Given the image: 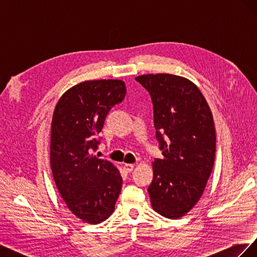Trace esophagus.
I'll list each match as a JSON object with an SVG mask.
<instances>
[{"mask_svg":"<svg viewBox=\"0 0 257 257\" xmlns=\"http://www.w3.org/2000/svg\"><path fill=\"white\" fill-rule=\"evenodd\" d=\"M134 164H124V166H123V169L125 170L126 173H131V172H133V169H134Z\"/></svg>","mask_w":257,"mask_h":257,"instance_id":"esophagus-1","label":"esophagus"}]
</instances>
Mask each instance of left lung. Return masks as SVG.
I'll use <instances>...</instances> for the list:
<instances>
[{
    "label": "left lung",
    "mask_w": 257,
    "mask_h": 257,
    "mask_svg": "<svg viewBox=\"0 0 257 257\" xmlns=\"http://www.w3.org/2000/svg\"><path fill=\"white\" fill-rule=\"evenodd\" d=\"M135 80L151 96L155 136L163 154L153 162V180L148 188L151 205L161 215L178 219L195 206L212 172V113L199 89L183 77L148 74Z\"/></svg>",
    "instance_id": "1"
}]
</instances>
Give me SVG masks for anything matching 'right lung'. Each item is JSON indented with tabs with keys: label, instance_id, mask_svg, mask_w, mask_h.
I'll list each match as a JSON object with an SVG mask.
<instances>
[{
	"label": "right lung",
	"instance_id": "obj_1",
	"mask_svg": "<svg viewBox=\"0 0 257 257\" xmlns=\"http://www.w3.org/2000/svg\"><path fill=\"white\" fill-rule=\"evenodd\" d=\"M126 94L122 80L84 81L67 90L54 108L50 166L62 198L80 220L97 224L114 210L122 177L112 163L92 155L111 108Z\"/></svg>",
	"mask_w": 257,
	"mask_h": 257
}]
</instances>
